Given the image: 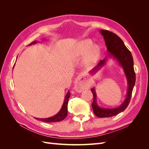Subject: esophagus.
I'll return each instance as SVG.
<instances>
[{
	"label": "esophagus",
	"instance_id": "esophagus-1",
	"mask_svg": "<svg viewBox=\"0 0 149 149\" xmlns=\"http://www.w3.org/2000/svg\"><path fill=\"white\" fill-rule=\"evenodd\" d=\"M90 81L88 77L84 74H79L74 81V89L76 91L81 92L89 87Z\"/></svg>",
	"mask_w": 149,
	"mask_h": 149
}]
</instances>
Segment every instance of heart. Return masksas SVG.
I'll return each mask as SVG.
<instances>
[{
    "instance_id": "obj_1",
    "label": "heart",
    "mask_w": 149,
    "mask_h": 149,
    "mask_svg": "<svg viewBox=\"0 0 149 149\" xmlns=\"http://www.w3.org/2000/svg\"><path fill=\"white\" fill-rule=\"evenodd\" d=\"M84 56L83 65L86 67H90L95 65L101 55V48L96 44L93 45L92 40L84 39L76 43L72 56L74 60H77Z\"/></svg>"
}]
</instances>
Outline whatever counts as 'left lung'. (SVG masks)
<instances>
[{"label":"left lung","instance_id":"8db88e82","mask_svg":"<svg viewBox=\"0 0 149 149\" xmlns=\"http://www.w3.org/2000/svg\"><path fill=\"white\" fill-rule=\"evenodd\" d=\"M100 33L104 39L108 54L106 58L101 60L97 65L90 71V73L95 74L100 70L101 67L106 64L107 58L112 57L116 59L123 68L127 81V95L124 101L120 106L116 108H103L98 106L96 102L97 95L95 89L92 88L91 92L93 94V102L92 107L93 112L98 118H107L112 117L123 112L129 105L131 98L132 90L136 83V74L134 69V61L132 54L125 47L123 40L116 34L110 31L101 30Z\"/></svg>","mask_w":149,"mask_h":149}]
</instances>
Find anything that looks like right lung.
<instances>
[{
    "mask_svg": "<svg viewBox=\"0 0 149 149\" xmlns=\"http://www.w3.org/2000/svg\"><path fill=\"white\" fill-rule=\"evenodd\" d=\"M37 43V41H34L32 43H31L29 45H33V44H36ZM70 97V92L68 91L65 96L63 104L60 111L58 112L56 115L50 117V118H44V119H40V118H35L40 121L45 122V123H56V122L63 120L64 119H65V118L67 116V114H68V100Z\"/></svg>",
    "mask_w": 149,
    "mask_h": 149,
    "instance_id": "right-lung-1",
    "label": "right lung"
}]
</instances>
